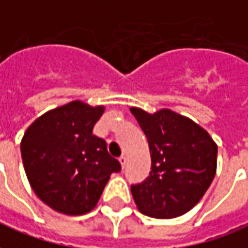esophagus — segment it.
Masks as SVG:
<instances>
[{
	"label": "esophagus",
	"instance_id": "esophagus-1",
	"mask_svg": "<svg viewBox=\"0 0 248 248\" xmlns=\"http://www.w3.org/2000/svg\"><path fill=\"white\" fill-rule=\"evenodd\" d=\"M120 162H121V165H122V168H124V166H126V162H127V158L124 157V156H121Z\"/></svg>",
	"mask_w": 248,
	"mask_h": 248
}]
</instances>
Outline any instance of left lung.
Segmentation results:
<instances>
[{
    "mask_svg": "<svg viewBox=\"0 0 248 248\" xmlns=\"http://www.w3.org/2000/svg\"><path fill=\"white\" fill-rule=\"evenodd\" d=\"M131 113L147 137L152 160L148 178L131 185L135 204L155 218L185 215L215 178L216 143L194 121L169 109L149 114L131 108Z\"/></svg>",
    "mask_w": 248,
    "mask_h": 248,
    "instance_id": "obj_1",
    "label": "left lung"
}]
</instances>
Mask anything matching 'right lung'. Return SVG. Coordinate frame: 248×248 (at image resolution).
<instances>
[{
  "label": "right lung",
  "instance_id": "obj_1",
  "mask_svg": "<svg viewBox=\"0 0 248 248\" xmlns=\"http://www.w3.org/2000/svg\"><path fill=\"white\" fill-rule=\"evenodd\" d=\"M104 107L73 101L45 113L27 128L20 143L32 190L65 215L93 209L111 173L121 171L107 141L92 134Z\"/></svg>",
  "mask_w": 248,
  "mask_h": 248
}]
</instances>
